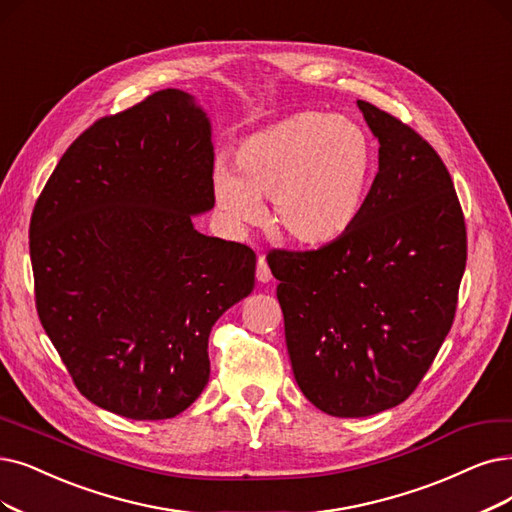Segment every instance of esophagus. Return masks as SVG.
Masks as SVG:
<instances>
[{
  "instance_id": "34e87169",
  "label": "esophagus",
  "mask_w": 512,
  "mask_h": 512,
  "mask_svg": "<svg viewBox=\"0 0 512 512\" xmlns=\"http://www.w3.org/2000/svg\"><path fill=\"white\" fill-rule=\"evenodd\" d=\"M271 269H269V264H267V258L264 256H258V267H256V279L260 281V283H269L271 281Z\"/></svg>"
}]
</instances>
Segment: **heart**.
<instances>
[{
    "label": "heart",
    "mask_w": 512,
    "mask_h": 512,
    "mask_svg": "<svg viewBox=\"0 0 512 512\" xmlns=\"http://www.w3.org/2000/svg\"><path fill=\"white\" fill-rule=\"evenodd\" d=\"M374 142L357 121L302 111L239 142L237 172L216 168V201L235 227L256 224L262 197L292 241L323 245L357 222L374 174Z\"/></svg>",
    "instance_id": "heart-1"
}]
</instances>
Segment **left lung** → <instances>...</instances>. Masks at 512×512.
Masks as SVG:
<instances>
[{
    "label": "left lung",
    "instance_id": "obj_1",
    "mask_svg": "<svg viewBox=\"0 0 512 512\" xmlns=\"http://www.w3.org/2000/svg\"><path fill=\"white\" fill-rule=\"evenodd\" d=\"M380 142L378 174L342 237L273 250L285 344L304 397L363 418L410 397L452 330L466 224L445 163L401 119L357 100Z\"/></svg>",
    "mask_w": 512,
    "mask_h": 512
}]
</instances>
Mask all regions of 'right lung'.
<instances>
[{
	"instance_id": "obj_1",
	"label": "right lung",
	"mask_w": 512,
	"mask_h": 512,
	"mask_svg": "<svg viewBox=\"0 0 512 512\" xmlns=\"http://www.w3.org/2000/svg\"><path fill=\"white\" fill-rule=\"evenodd\" d=\"M212 174L206 113L159 90L81 132L35 201V309L102 410L185 412L210 380L212 325L254 288V250L191 222L214 208Z\"/></svg>"
}]
</instances>
